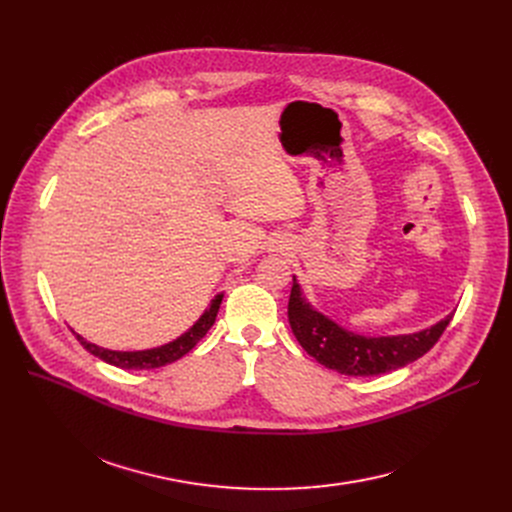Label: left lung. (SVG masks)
Wrapping results in <instances>:
<instances>
[{"label": "left lung", "mask_w": 512, "mask_h": 512, "mask_svg": "<svg viewBox=\"0 0 512 512\" xmlns=\"http://www.w3.org/2000/svg\"><path fill=\"white\" fill-rule=\"evenodd\" d=\"M450 319L452 313L417 334L367 338L317 313L303 297L297 280L292 282L288 301V321L299 344L317 363L344 375H380L417 361L440 340Z\"/></svg>", "instance_id": "8db88e82"}]
</instances>
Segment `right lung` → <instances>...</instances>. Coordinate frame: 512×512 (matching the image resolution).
Here are the masks:
<instances>
[{
  "label": "right lung",
  "mask_w": 512,
  "mask_h": 512,
  "mask_svg": "<svg viewBox=\"0 0 512 512\" xmlns=\"http://www.w3.org/2000/svg\"><path fill=\"white\" fill-rule=\"evenodd\" d=\"M224 294H218L209 305V309L199 317L197 324L184 332L180 338H176L170 344L157 346V348H149V351H134V353H124V351H107V348L95 346L91 342H87L83 336H76L78 342L83 344L87 351L95 357H99L101 361L116 365L120 369H155V367H164L168 363L178 361L180 357H184L188 351H193L195 344L209 332V328L215 324V315L220 311Z\"/></svg>",
  "instance_id": "1"
}]
</instances>
